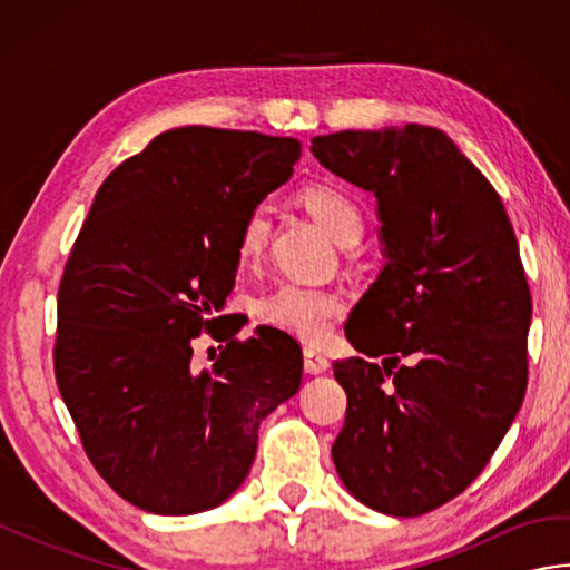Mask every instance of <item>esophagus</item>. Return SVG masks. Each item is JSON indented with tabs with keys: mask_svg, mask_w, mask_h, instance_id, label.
<instances>
[{
	"mask_svg": "<svg viewBox=\"0 0 570 570\" xmlns=\"http://www.w3.org/2000/svg\"><path fill=\"white\" fill-rule=\"evenodd\" d=\"M304 367H306L308 374H321V372H325V370L331 367V362H328V357L321 355L318 350L306 347L304 350Z\"/></svg>",
	"mask_w": 570,
	"mask_h": 570,
	"instance_id": "esophagus-1",
	"label": "esophagus"
}]
</instances>
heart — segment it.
<instances>
[{
    "label": "heart",
    "instance_id": "1",
    "mask_svg": "<svg viewBox=\"0 0 570 570\" xmlns=\"http://www.w3.org/2000/svg\"><path fill=\"white\" fill-rule=\"evenodd\" d=\"M304 208L328 229L337 245H355L365 227L360 205L337 186H311L301 193ZM272 233V210L266 205H254L242 220L237 235V257L242 264H257L266 249ZM257 318L276 331L296 335L301 341L321 343L331 335L333 323L343 316L345 301L318 286L282 282L269 294H264L257 306Z\"/></svg>",
    "mask_w": 570,
    "mask_h": 570
}]
</instances>
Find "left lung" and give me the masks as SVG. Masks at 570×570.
Segmentation results:
<instances>
[{
    "instance_id": "1",
    "label": "left lung",
    "mask_w": 570,
    "mask_h": 570,
    "mask_svg": "<svg viewBox=\"0 0 570 570\" xmlns=\"http://www.w3.org/2000/svg\"><path fill=\"white\" fill-rule=\"evenodd\" d=\"M311 151L374 193L386 259L345 325L365 357L333 365L347 394L333 463L372 510L426 514L480 475L524 402L531 296L514 229L441 129H347Z\"/></svg>"
}]
</instances>
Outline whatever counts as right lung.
<instances>
[{
    "label": "right lung",
    "instance_id": "1",
    "mask_svg": "<svg viewBox=\"0 0 570 570\" xmlns=\"http://www.w3.org/2000/svg\"><path fill=\"white\" fill-rule=\"evenodd\" d=\"M301 141L178 127L119 164L92 200L58 288L53 367L95 470L144 512L223 504L257 455L262 419L301 386L282 331L220 323L247 213L284 186ZM226 343L191 367L203 331Z\"/></svg>",
    "mask_w": 570,
    "mask_h": 570
}]
</instances>
